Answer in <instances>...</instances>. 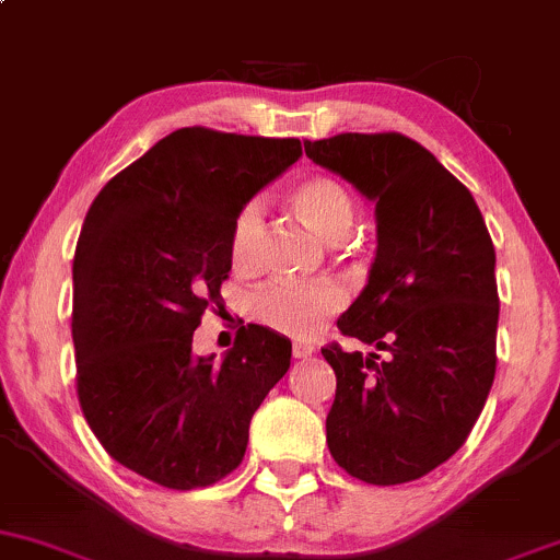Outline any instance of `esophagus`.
I'll use <instances>...</instances> for the list:
<instances>
[{
	"label": "esophagus",
	"mask_w": 560,
	"mask_h": 560,
	"mask_svg": "<svg viewBox=\"0 0 560 560\" xmlns=\"http://www.w3.org/2000/svg\"><path fill=\"white\" fill-rule=\"evenodd\" d=\"M313 352H316V347L307 345V342H294L292 345V355L294 358H311Z\"/></svg>",
	"instance_id": "esophagus-1"
}]
</instances>
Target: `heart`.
I'll use <instances>...</instances> for the list:
<instances>
[{
    "mask_svg": "<svg viewBox=\"0 0 560 560\" xmlns=\"http://www.w3.org/2000/svg\"><path fill=\"white\" fill-rule=\"evenodd\" d=\"M289 205L294 208L307 229H313L324 242H342L355 218L350 191L337 178L307 176L289 191ZM262 231V202L249 199L234 218L229 240V253L234 268H249ZM345 305V289L331 279L313 284L273 281L258 289L249 300V313L268 329L287 337L307 339Z\"/></svg>",
    "mask_w": 560,
    "mask_h": 560,
    "instance_id": "b5f03b06",
    "label": "heart"
}]
</instances>
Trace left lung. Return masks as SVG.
I'll use <instances>...</instances> for the list:
<instances>
[{
    "mask_svg": "<svg viewBox=\"0 0 560 560\" xmlns=\"http://www.w3.org/2000/svg\"><path fill=\"white\" fill-rule=\"evenodd\" d=\"M305 155L376 205L369 284L326 345L337 395L326 442L365 485H402L445 464L471 434L494 378V247L471 191L402 133H337Z\"/></svg>",
    "mask_w": 560,
    "mask_h": 560,
    "instance_id": "8db88e82",
    "label": "left lung"
}]
</instances>
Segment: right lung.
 Wrapping results in <instances>:
<instances>
[{"instance_id":"1","label":"right lung","mask_w":560,"mask_h":560,"mask_svg":"<svg viewBox=\"0 0 560 560\" xmlns=\"http://www.w3.org/2000/svg\"><path fill=\"white\" fill-rule=\"evenodd\" d=\"M302 155L300 139L178 128L96 195L73 258L75 387L102 447L197 490L242 464L292 342L247 324L215 361L191 350L231 271L234 218Z\"/></svg>"}]
</instances>
